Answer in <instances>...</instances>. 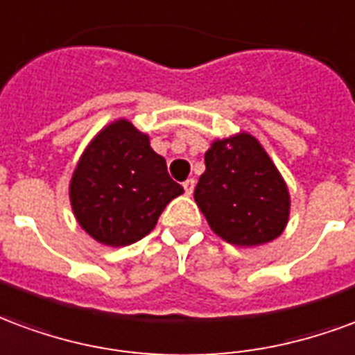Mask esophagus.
Here are the masks:
<instances>
[{"mask_svg":"<svg viewBox=\"0 0 355 355\" xmlns=\"http://www.w3.org/2000/svg\"><path fill=\"white\" fill-rule=\"evenodd\" d=\"M195 185H196V181L191 178V180L187 181H183V189H185V195H193V191H195Z\"/></svg>","mask_w":355,"mask_h":355,"instance_id":"34e87169","label":"esophagus"}]
</instances>
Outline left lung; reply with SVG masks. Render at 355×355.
<instances>
[{
  "mask_svg": "<svg viewBox=\"0 0 355 355\" xmlns=\"http://www.w3.org/2000/svg\"><path fill=\"white\" fill-rule=\"evenodd\" d=\"M204 162L195 202L217 236L245 248L280 236L289 221L291 198L259 139L248 132L216 139Z\"/></svg>",
  "mask_w": 355,
  "mask_h": 355,
  "instance_id": "8db88e82",
  "label": "left lung"
}]
</instances>
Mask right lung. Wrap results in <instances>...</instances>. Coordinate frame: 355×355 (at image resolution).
Returning a JSON list of instances; mask_svg holds the SVG:
<instances>
[{"instance_id": "obj_1", "label": "right lung", "mask_w": 355, "mask_h": 355, "mask_svg": "<svg viewBox=\"0 0 355 355\" xmlns=\"http://www.w3.org/2000/svg\"><path fill=\"white\" fill-rule=\"evenodd\" d=\"M183 193L153 151L149 136L117 119L96 134L73 170L69 202L77 223L96 242L121 248L155 229L162 209Z\"/></svg>"}]
</instances>
